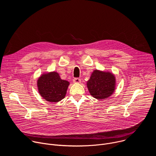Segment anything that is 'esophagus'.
Wrapping results in <instances>:
<instances>
[{"label": "esophagus", "mask_w": 156, "mask_h": 156, "mask_svg": "<svg viewBox=\"0 0 156 156\" xmlns=\"http://www.w3.org/2000/svg\"><path fill=\"white\" fill-rule=\"evenodd\" d=\"M73 81L75 83H81V79L79 78H75L73 79Z\"/></svg>", "instance_id": "esophagus-1"}]
</instances>
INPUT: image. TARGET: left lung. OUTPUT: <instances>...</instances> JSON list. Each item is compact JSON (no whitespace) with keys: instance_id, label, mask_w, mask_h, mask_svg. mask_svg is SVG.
Listing matches in <instances>:
<instances>
[{"instance_id":"obj_1","label":"left lung","mask_w":156,"mask_h":156,"mask_svg":"<svg viewBox=\"0 0 156 156\" xmlns=\"http://www.w3.org/2000/svg\"><path fill=\"white\" fill-rule=\"evenodd\" d=\"M115 83V77L113 73L95 70L86 84L90 94L101 100L107 98L114 93Z\"/></svg>"}]
</instances>
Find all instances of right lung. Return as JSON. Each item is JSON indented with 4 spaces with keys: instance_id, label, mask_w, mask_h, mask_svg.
I'll list each match as a JSON object with an SVG mask.
<instances>
[{
    "instance_id": "1",
    "label": "right lung",
    "mask_w": 156,
    "mask_h": 156,
    "mask_svg": "<svg viewBox=\"0 0 156 156\" xmlns=\"http://www.w3.org/2000/svg\"><path fill=\"white\" fill-rule=\"evenodd\" d=\"M70 83L62 80L57 72L42 74L37 80L38 91L44 99L51 102H58L66 93Z\"/></svg>"
}]
</instances>
